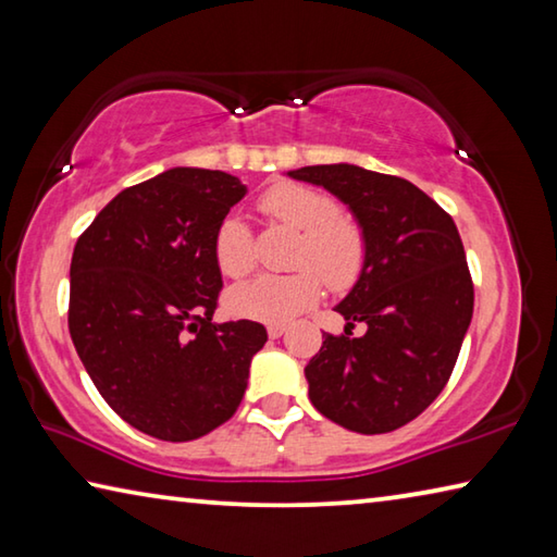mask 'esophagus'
Returning <instances> with one entry per match:
<instances>
[{
    "label": "esophagus",
    "instance_id": "34e87169",
    "mask_svg": "<svg viewBox=\"0 0 557 557\" xmlns=\"http://www.w3.org/2000/svg\"><path fill=\"white\" fill-rule=\"evenodd\" d=\"M282 334H287V326L285 324H270L268 326V336L270 338H280Z\"/></svg>",
    "mask_w": 557,
    "mask_h": 557
}]
</instances>
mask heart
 Returning <instances> with one entry per match:
<instances>
[{"instance_id": "1", "label": "heart", "mask_w": 557, "mask_h": 557, "mask_svg": "<svg viewBox=\"0 0 557 557\" xmlns=\"http://www.w3.org/2000/svg\"><path fill=\"white\" fill-rule=\"evenodd\" d=\"M258 211L299 233L289 275H260L228 292V309L252 322L287 324L329 289H351L369 265V233L324 191L297 182L265 188ZM213 258L225 277H245L258 262L256 233L240 215H225L213 235Z\"/></svg>"}]
</instances>
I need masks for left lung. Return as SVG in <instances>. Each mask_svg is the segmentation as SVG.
Segmentation results:
<instances>
[{"mask_svg": "<svg viewBox=\"0 0 557 557\" xmlns=\"http://www.w3.org/2000/svg\"><path fill=\"white\" fill-rule=\"evenodd\" d=\"M289 176L338 196L369 233V265L336 305L344 334H324L307 363L309 400L361 435L393 432L428 410L455 371L474 312V282L451 215L400 176L354 164ZM367 324L363 337L352 336Z\"/></svg>", "mask_w": 557, "mask_h": 557, "instance_id": "8db88e82", "label": "left lung"}]
</instances>
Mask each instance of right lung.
<instances>
[{
  "instance_id": "right-lung-1",
  "label": "right lung",
  "mask_w": 557,
  "mask_h": 557,
  "mask_svg": "<svg viewBox=\"0 0 557 557\" xmlns=\"http://www.w3.org/2000/svg\"><path fill=\"white\" fill-rule=\"evenodd\" d=\"M243 196L231 174L176 166L120 191L75 243L73 346L110 408L145 435L188 442L231 420L268 342L258 322H213V235Z\"/></svg>"
}]
</instances>
